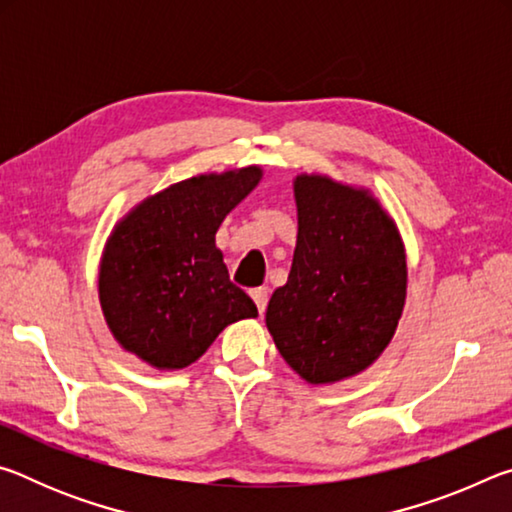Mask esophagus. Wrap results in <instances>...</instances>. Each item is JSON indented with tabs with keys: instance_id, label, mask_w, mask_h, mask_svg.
Segmentation results:
<instances>
[{
	"instance_id": "1",
	"label": "esophagus",
	"mask_w": 512,
	"mask_h": 512,
	"mask_svg": "<svg viewBox=\"0 0 512 512\" xmlns=\"http://www.w3.org/2000/svg\"><path fill=\"white\" fill-rule=\"evenodd\" d=\"M250 296H253V300H255V305H257V311H259V314H264V311H266V305H268V289H264V287L253 289V291H250Z\"/></svg>"
}]
</instances>
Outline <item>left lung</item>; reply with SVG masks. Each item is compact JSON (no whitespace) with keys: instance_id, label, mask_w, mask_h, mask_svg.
Segmentation results:
<instances>
[{"instance_id":"obj_1","label":"left lung","mask_w":512,"mask_h":512,"mask_svg":"<svg viewBox=\"0 0 512 512\" xmlns=\"http://www.w3.org/2000/svg\"><path fill=\"white\" fill-rule=\"evenodd\" d=\"M298 241L266 327L284 361L309 384L366 370L391 343L406 300L397 225L368 189L300 173L293 180Z\"/></svg>"}]
</instances>
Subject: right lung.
<instances>
[{
	"instance_id": "obj_1",
	"label": "right lung",
	"mask_w": 512,
	"mask_h": 512,
	"mask_svg": "<svg viewBox=\"0 0 512 512\" xmlns=\"http://www.w3.org/2000/svg\"><path fill=\"white\" fill-rule=\"evenodd\" d=\"M259 180L255 164L203 173L149 196L115 225L99 266V300L126 352L180 370L230 323L257 316L255 302L230 282L214 237Z\"/></svg>"
}]
</instances>
